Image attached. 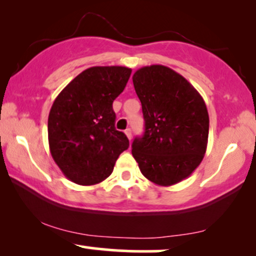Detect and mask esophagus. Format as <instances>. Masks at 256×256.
I'll list each match as a JSON object with an SVG mask.
<instances>
[{"mask_svg":"<svg viewBox=\"0 0 256 256\" xmlns=\"http://www.w3.org/2000/svg\"><path fill=\"white\" fill-rule=\"evenodd\" d=\"M125 134H126V137L128 138V140H131V138H132L131 128H128V130H125Z\"/></svg>","mask_w":256,"mask_h":256,"instance_id":"esophagus-1","label":"esophagus"}]
</instances>
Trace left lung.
Returning <instances> with one entry per match:
<instances>
[{
    "label": "left lung",
    "instance_id": "1",
    "mask_svg": "<svg viewBox=\"0 0 256 256\" xmlns=\"http://www.w3.org/2000/svg\"><path fill=\"white\" fill-rule=\"evenodd\" d=\"M132 80L145 120L144 134L132 142V156L150 182L174 185L192 174L206 153L205 102L186 78L168 66H142Z\"/></svg>",
    "mask_w": 256,
    "mask_h": 256
}]
</instances>
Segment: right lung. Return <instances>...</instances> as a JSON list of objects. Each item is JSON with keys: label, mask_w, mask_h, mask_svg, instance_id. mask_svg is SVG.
Wrapping results in <instances>:
<instances>
[{"label": "right lung", "mask_w": 256, "mask_h": 256, "mask_svg": "<svg viewBox=\"0 0 256 256\" xmlns=\"http://www.w3.org/2000/svg\"><path fill=\"white\" fill-rule=\"evenodd\" d=\"M132 70L92 66L74 77L56 97L48 118V138L54 162L78 185L102 182L114 171L128 139L114 128L112 103Z\"/></svg>", "instance_id": "right-lung-1"}]
</instances>
